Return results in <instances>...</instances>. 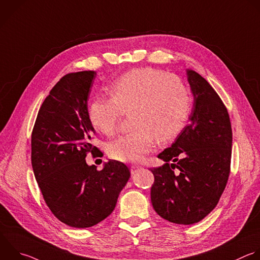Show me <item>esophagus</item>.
I'll return each instance as SVG.
<instances>
[{
	"label": "esophagus",
	"mask_w": 260,
	"mask_h": 260,
	"mask_svg": "<svg viewBox=\"0 0 260 260\" xmlns=\"http://www.w3.org/2000/svg\"><path fill=\"white\" fill-rule=\"evenodd\" d=\"M143 167L141 166V165H139V164H132L131 165V171H132V174H136V172L138 171V170H140V169H142Z\"/></svg>",
	"instance_id": "34e87169"
}]
</instances>
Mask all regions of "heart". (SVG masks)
I'll return each mask as SVG.
<instances>
[{
    "mask_svg": "<svg viewBox=\"0 0 260 260\" xmlns=\"http://www.w3.org/2000/svg\"><path fill=\"white\" fill-rule=\"evenodd\" d=\"M109 99L95 98L89 106L92 125L113 136L123 114H131L134 132L111 142L110 158L138 162L153 151L157 140L166 143L184 128L190 115L191 96L177 75L152 67L133 69L107 86Z\"/></svg>",
    "mask_w": 260,
    "mask_h": 260,
    "instance_id": "b5f03b06",
    "label": "heart"
}]
</instances>
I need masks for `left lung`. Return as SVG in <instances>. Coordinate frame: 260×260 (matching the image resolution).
Here are the masks:
<instances>
[{"label": "left lung", "mask_w": 260, "mask_h": 260, "mask_svg": "<svg viewBox=\"0 0 260 260\" xmlns=\"http://www.w3.org/2000/svg\"><path fill=\"white\" fill-rule=\"evenodd\" d=\"M194 95L190 123L150 168L151 202L162 218L178 224L202 220L217 205L231 171L232 125L229 112L208 81L187 71Z\"/></svg>", "instance_id": "1"}]
</instances>
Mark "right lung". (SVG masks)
I'll return each mask as SVG.
<instances>
[{
  "label": "right lung",
  "mask_w": 260,
  "mask_h": 260,
  "mask_svg": "<svg viewBox=\"0 0 260 260\" xmlns=\"http://www.w3.org/2000/svg\"><path fill=\"white\" fill-rule=\"evenodd\" d=\"M96 75L94 70L64 75L43 102L31 133V165L44 200L60 221L78 229L109 216L131 177L117 160L102 170L86 164L89 153L102 156L92 144L96 133L88 112Z\"/></svg>",
  "instance_id": "obj_1"
}]
</instances>
